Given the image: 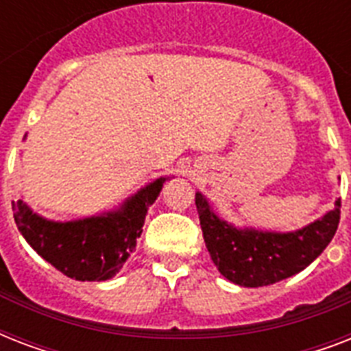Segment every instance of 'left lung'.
Masks as SVG:
<instances>
[{"label": "left lung", "mask_w": 351, "mask_h": 351, "mask_svg": "<svg viewBox=\"0 0 351 351\" xmlns=\"http://www.w3.org/2000/svg\"><path fill=\"white\" fill-rule=\"evenodd\" d=\"M195 204L206 247L219 271L231 282L247 288L278 282L310 266L332 242L341 220L339 198L333 211L295 233L242 231L220 220L200 193Z\"/></svg>", "instance_id": "left-lung-1"}]
</instances>
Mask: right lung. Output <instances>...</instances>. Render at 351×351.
<instances>
[{
	"mask_svg": "<svg viewBox=\"0 0 351 351\" xmlns=\"http://www.w3.org/2000/svg\"><path fill=\"white\" fill-rule=\"evenodd\" d=\"M165 178L143 187L117 213L78 220L49 222L34 215L23 200L12 202L14 220L30 247L58 271L76 280L114 277L136 247L147 208L156 200Z\"/></svg>",
	"mask_w": 351,
	"mask_h": 351,
	"instance_id": "obj_1",
	"label": "right lung"
}]
</instances>
